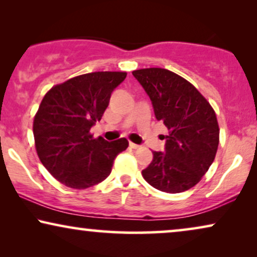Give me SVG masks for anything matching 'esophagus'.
Masks as SVG:
<instances>
[{
  "instance_id": "obj_1",
  "label": "esophagus",
  "mask_w": 257,
  "mask_h": 257,
  "mask_svg": "<svg viewBox=\"0 0 257 257\" xmlns=\"http://www.w3.org/2000/svg\"><path fill=\"white\" fill-rule=\"evenodd\" d=\"M128 145H130V147H131V149H133V150H137V149H139V147H140L139 145H137V144L131 143V142H130Z\"/></svg>"
}]
</instances>
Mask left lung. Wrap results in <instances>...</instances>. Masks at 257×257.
Masks as SVG:
<instances>
[{
  "instance_id": "left-lung-1",
  "label": "left lung",
  "mask_w": 257,
  "mask_h": 257,
  "mask_svg": "<svg viewBox=\"0 0 257 257\" xmlns=\"http://www.w3.org/2000/svg\"><path fill=\"white\" fill-rule=\"evenodd\" d=\"M132 75L152 101L157 120L170 131L165 152L154 151L143 177L161 192L187 191L215 158L220 135L215 112L191 83L170 70L140 69Z\"/></svg>"
}]
</instances>
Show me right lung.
Masks as SVG:
<instances>
[{
	"label": "right lung",
	"instance_id": "right-lung-1",
	"mask_svg": "<svg viewBox=\"0 0 257 257\" xmlns=\"http://www.w3.org/2000/svg\"><path fill=\"white\" fill-rule=\"evenodd\" d=\"M126 75L101 71L73 77L42 100L34 119L35 146L43 166L68 187L84 189L105 180L115 157L127 149L125 138L108 143L90 133Z\"/></svg>",
	"mask_w": 257,
	"mask_h": 257
}]
</instances>
